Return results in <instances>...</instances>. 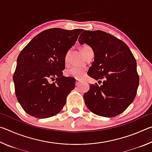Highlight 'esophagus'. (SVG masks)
Masks as SVG:
<instances>
[{"mask_svg": "<svg viewBox=\"0 0 152 152\" xmlns=\"http://www.w3.org/2000/svg\"><path fill=\"white\" fill-rule=\"evenodd\" d=\"M80 82H81L80 80H76V86H78L79 84H80Z\"/></svg>", "mask_w": 152, "mask_h": 152, "instance_id": "obj_1", "label": "esophagus"}]
</instances>
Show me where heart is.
<instances>
[{"mask_svg": "<svg viewBox=\"0 0 152 152\" xmlns=\"http://www.w3.org/2000/svg\"><path fill=\"white\" fill-rule=\"evenodd\" d=\"M91 48L88 45L84 46L83 48H82V52L83 53L84 51L88 49H90ZM69 51L66 53V57H65V61H67V59H68V56ZM86 73V69L82 68H79V67H72V68L68 69L66 71V75L68 77H72V78H76V79H81L84 77V74Z\"/></svg>", "mask_w": 152, "mask_h": 152, "instance_id": "1", "label": "heart"}]
</instances>
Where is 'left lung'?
<instances>
[{
	"label": "left lung",
	"mask_w": 152,
	"mask_h": 152,
	"mask_svg": "<svg viewBox=\"0 0 152 152\" xmlns=\"http://www.w3.org/2000/svg\"><path fill=\"white\" fill-rule=\"evenodd\" d=\"M78 42L86 43L94 51L88 76L104 80L101 86L91 84L84 93L86 106L94 114L105 117L124 112L135 99L140 81L130 49L123 41L101 30L84 31Z\"/></svg>",
	"instance_id": "8db88e82"
}]
</instances>
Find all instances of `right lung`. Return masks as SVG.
I'll return each instance as SVG.
<instances>
[{"instance_id":"obj_1","label":"right lung","mask_w":152,"mask_h":152,"mask_svg":"<svg viewBox=\"0 0 152 152\" xmlns=\"http://www.w3.org/2000/svg\"><path fill=\"white\" fill-rule=\"evenodd\" d=\"M82 31L45 30L20 52L13 74L15 94L31 116L45 119L63 109L76 82L74 78L63 76L65 57Z\"/></svg>"}]
</instances>
